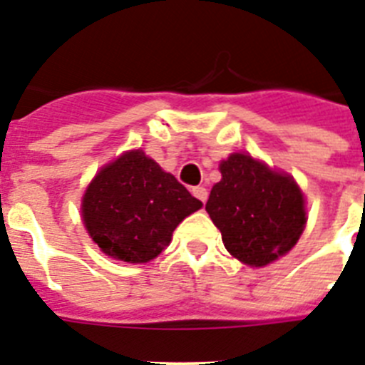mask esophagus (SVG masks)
<instances>
[{
	"mask_svg": "<svg viewBox=\"0 0 365 365\" xmlns=\"http://www.w3.org/2000/svg\"><path fill=\"white\" fill-rule=\"evenodd\" d=\"M192 195H195V197H197L202 204H206V200H207V189L206 187H202V185H198V187H192Z\"/></svg>",
	"mask_w": 365,
	"mask_h": 365,
	"instance_id": "34e87169",
	"label": "esophagus"
}]
</instances>
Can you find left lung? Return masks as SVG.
<instances>
[{
    "instance_id": "left-lung-1",
    "label": "left lung",
    "mask_w": 365,
    "mask_h": 365,
    "mask_svg": "<svg viewBox=\"0 0 365 365\" xmlns=\"http://www.w3.org/2000/svg\"><path fill=\"white\" fill-rule=\"evenodd\" d=\"M206 211L234 258L250 267L269 265L293 249L306 225L304 195L289 174L249 154L220 161Z\"/></svg>"
}]
</instances>
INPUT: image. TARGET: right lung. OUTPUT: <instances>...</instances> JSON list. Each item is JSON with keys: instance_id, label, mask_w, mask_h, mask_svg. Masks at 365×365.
Masks as SVG:
<instances>
[{"instance_id": "1", "label": "right lung", "mask_w": 365, "mask_h": 365, "mask_svg": "<svg viewBox=\"0 0 365 365\" xmlns=\"http://www.w3.org/2000/svg\"><path fill=\"white\" fill-rule=\"evenodd\" d=\"M200 207L202 202L173 174L143 150H130L88 183L81 215L103 254L146 263L163 252L176 226Z\"/></svg>"}]
</instances>
